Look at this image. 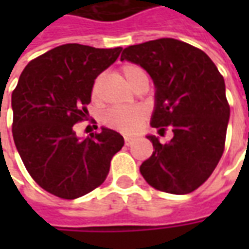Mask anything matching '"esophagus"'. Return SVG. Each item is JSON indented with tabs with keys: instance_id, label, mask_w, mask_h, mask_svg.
Listing matches in <instances>:
<instances>
[{
	"instance_id": "obj_1",
	"label": "esophagus",
	"mask_w": 249,
	"mask_h": 249,
	"mask_svg": "<svg viewBox=\"0 0 249 249\" xmlns=\"http://www.w3.org/2000/svg\"><path fill=\"white\" fill-rule=\"evenodd\" d=\"M132 142H133V139H130V137H125V145L129 146Z\"/></svg>"
}]
</instances>
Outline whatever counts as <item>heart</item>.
<instances>
[{
  "label": "heart",
  "mask_w": 249,
  "mask_h": 249,
  "mask_svg": "<svg viewBox=\"0 0 249 249\" xmlns=\"http://www.w3.org/2000/svg\"><path fill=\"white\" fill-rule=\"evenodd\" d=\"M120 71L126 82L133 89H139L142 84H148V73L142 66L128 62L121 66ZM103 80L104 77L100 74L93 81L90 93H92V98L94 101L100 100V88H101ZM146 117H148V112L142 107H133V108L113 107V108H109L104 113L103 121L104 124L110 129L117 130L123 135L130 136L137 133L142 128Z\"/></svg>",
  "instance_id": "obj_1"
}]
</instances>
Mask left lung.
I'll return each mask as SVG.
<instances>
[{
  "mask_svg": "<svg viewBox=\"0 0 249 249\" xmlns=\"http://www.w3.org/2000/svg\"><path fill=\"white\" fill-rule=\"evenodd\" d=\"M121 60L151 74L156 87L151 125L160 133L167 128L173 132L167 144L148 136L155 151L141 164L142 178L161 192H193L208 180L224 152L230 120L224 78L201 49L175 38L128 46Z\"/></svg>",
  "mask_w": 249,
  "mask_h": 249,
  "instance_id": "1",
  "label": "left lung"
}]
</instances>
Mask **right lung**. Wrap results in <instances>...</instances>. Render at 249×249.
<instances>
[{"label": "right lung", "instance_id": "1", "mask_svg": "<svg viewBox=\"0 0 249 249\" xmlns=\"http://www.w3.org/2000/svg\"><path fill=\"white\" fill-rule=\"evenodd\" d=\"M121 51L65 44L32 60L19 76L12 94L14 144L32 178L57 197L73 200L100 187L124 145L112 129L85 140L73 129L87 120L93 81Z\"/></svg>", "mask_w": 249, "mask_h": 249}]
</instances>
